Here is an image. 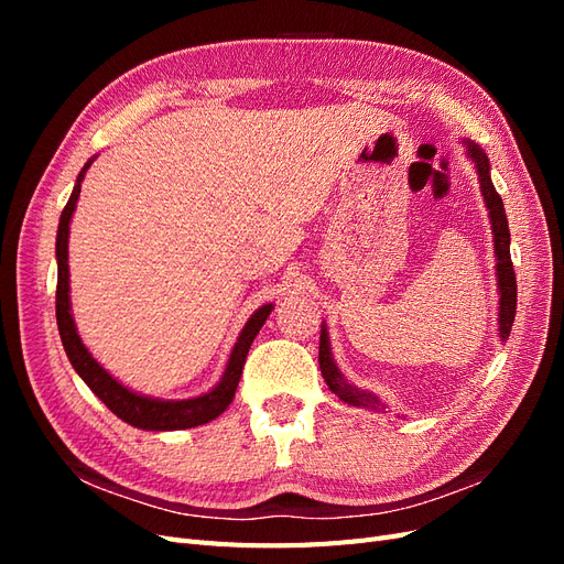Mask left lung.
<instances>
[{"label": "left lung", "mask_w": 564, "mask_h": 564, "mask_svg": "<svg viewBox=\"0 0 564 564\" xmlns=\"http://www.w3.org/2000/svg\"><path fill=\"white\" fill-rule=\"evenodd\" d=\"M468 152L477 166V176H480V187L485 195V204L489 209V218H491V230H494V249H497V275H499V289H501V311H499V332L501 338L506 340L510 334V327H513L516 319V305H518V282H516V270H513V261H510V230H508V218H506V209H503V199L497 193V187L491 183L489 176V160L485 152L468 143ZM319 369L322 377L327 381L329 390L334 395H338L344 402L355 404V406H369V409H381L383 404L379 402L377 395H371L367 390H360L350 386L340 371L336 369L332 352H329V336L327 329H322L319 334Z\"/></svg>", "instance_id": "1"}]
</instances>
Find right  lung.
I'll list each match as a JSON object with an SVG mask.
<instances>
[{"label": "right lung", "instance_id": "add662e5", "mask_svg": "<svg viewBox=\"0 0 564 564\" xmlns=\"http://www.w3.org/2000/svg\"><path fill=\"white\" fill-rule=\"evenodd\" d=\"M89 164L91 162L84 164V169L77 176L75 191H73L70 199H67L65 209L61 214L58 237H56V259H58L56 322H58L63 348H65L67 357H70L75 371L84 379V383H87L96 392L98 400H104V404L110 409L112 414H117L119 419L127 421L129 425H133V429L181 431V429H195V425L209 423L218 414H224L228 404L232 402L237 383H240V377H242L247 352L253 344L256 334L261 332L263 322L268 319V315L272 311V303L263 305V308H259L251 315V319L247 322V327L242 329L240 338H237V344L232 348V355H230V362L226 367L224 379H220V383L214 390H209L207 395H199L195 400L162 402V400L135 395V392H131L122 383H117L110 377V373L94 360L89 350L84 348L82 338L77 336L73 315H70V296H67V292H70V282H67V232H70V218H73L75 204H77V197H79L84 172H87Z\"/></svg>", "mask_w": 564, "mask_h": 564}]
</instances>
